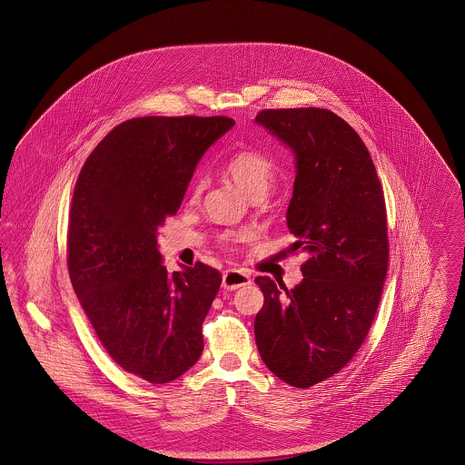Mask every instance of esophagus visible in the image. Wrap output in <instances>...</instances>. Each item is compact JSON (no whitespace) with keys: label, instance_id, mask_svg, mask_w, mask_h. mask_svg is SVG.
I'll return each instance as SVG.
<instances>
[{"label":"esophagus","instance_id":"esophagus-1","mask_svg":"<svg viewBox=\"0 0 465 465\" xmlns=\"http://www.w3.org/2000/svg\"><path fill=\"white\" fill-rule=\"evenodd\" d=\"M252 282L251 275L243 270H236V268H229L223 272V277H222V286L225 290H238L242 286H249Z\"/></svg>","mask_w":465,"mask_h":465}]
</instances>
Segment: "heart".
Here are the masks:
<instances>
[{
	"label": "heart",
	"instance_id": "b5f03b06",
	"mask_svg": "<svg viewBox=\"0 0 465 465\" xmlns=\"http://www.w3.org/2000/svg\"><path fill=\"white\" fill-rule=\"evenodd\" d=\"M223 172L251 199H263L272 186L275 166L272 159L266 157L263 152L254 148H242L225 161ZM202 188H203V179H199L193 186L195 195H199ZM247 238H249V232L225 236L227 242H242Z\"/></svg>",
	"mask_w": 465,
	"mask_h": 465
}]
</instances>
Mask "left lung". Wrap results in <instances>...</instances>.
<instances>
[{"instance_id": "1", "label": "left lung", "mask_w": 465, "mask_h": 465, "mask_svg": "<svg viewBox=\"0 0 465 465\" xmlns=\"http://www.w3.org/2000/svg\"><path fill=\"white\" fill-rule=\"evenodd\" d=\"M256 124L293 153L286 223L308 260L292 290L256 277L265 304L254 334L266 367L308 389L345 367L371 330L389 266L385 199L363 141L331 111L270 109Z\"/></svg>"}]
</instances>
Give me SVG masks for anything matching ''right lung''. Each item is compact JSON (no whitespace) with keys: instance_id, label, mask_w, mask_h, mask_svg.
<instances>
[{"instance_id":"obj_1","label":"right lung","mask_w":465,"mask_h":465,"mask_svg":"<svg viewBox=\"0 0 465 465\" xmlns=\"http://www.w3.org/2000/svg\"><path fill=\"white\" fill-rule=\"evenodd\" d=\"M232 127L223 116L124 122L91 152L73 192V290L109 356L153 385L199 361L202 324L222 282L203 263L170 273L157 231L181 207L202 155Z\"/></svg>"}]
</instances>
